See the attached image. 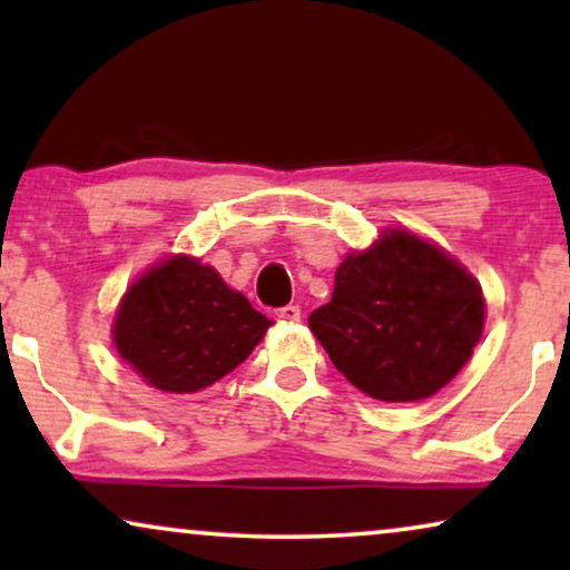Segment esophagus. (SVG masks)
Listing matches in <instances>:
<instances>
[{
    "mask_svg": "<svg viewBox=\"0 0 570 570\" xmlns=\"http://www.w3.org/2000/svg\"><path fill=\"white\" fill-rule=\"evenodd\" d=\"M277 316L283 318V322H301V306H295V303H287V306H283L277 311Z\"/></svg>",
    "mask_w": 570,
    "mask_h": 570,
    "instance_id": "obj_1",
    "label": "esophagus"
}]
</instances>
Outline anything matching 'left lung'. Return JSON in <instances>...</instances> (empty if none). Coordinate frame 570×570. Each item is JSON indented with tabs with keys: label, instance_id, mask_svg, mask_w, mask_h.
<instances>
[{
	"label": "left lung",
	"instance_id": "left-lung-1",
	"mask_svg": "<svg viewBox=\"0 0 570 570\" xmlns=\"http://www.w3.org/2000/svg\"><path fill=\"white\" fill-rule=\"evenodd\" d=\"M482 324L478 279L407 230L347 254L332 301L308 316L334 368L381 402H417L446 386L472 357Z\"/></svg>",
	"mask_w": 570,
	"mask_h": 570
}]
</instances>
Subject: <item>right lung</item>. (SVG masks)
<instances>
[{
  "label": "right lung",
  "instance_id": "right-lung-1",
  "mask_svg": "<svg viewBox=\"0 0 570 570\" xmlns=\"http://www.w3.org/2000/svg\"><path fill=\"white\" fill-rule=\"evenodd\" d=\"M269 326L209 264L178 254L124 295L114 345L145 384L194 394L244 363Z\"/></svg>",
  "mask_w": 570,
  "mask_h": 570
}]
</instances>
